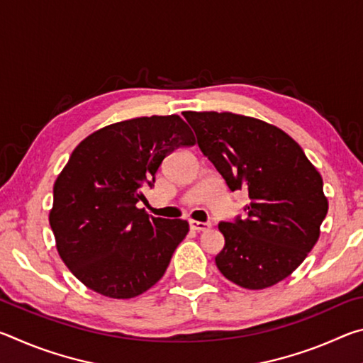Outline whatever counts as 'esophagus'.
<instances>
[{
    "label": "esophagus",
    "instance_id": "1",
    "mask_svg": "<svg viewBox=\"0 0 363 363\" xmlns=\"http://www.w3.org/2000/svg\"><path fill=\"white\" fill-rule=\"evenodd\" d=\"M190 229L196 230V232H201V230H208L211 227L210 223H200V220H190Z\"/></svg>",
    "mask_w": 363,
    "mask_h": 363
}]
</instances>
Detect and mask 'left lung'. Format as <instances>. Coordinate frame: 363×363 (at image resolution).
I'll return each instance as SVG.
<instances>
[{
    "label": "left lung",
    "mask_w": 363,
    "mask_h": 363,
    "mask_svg": "<svg viewBox=\"0 0 363 363\" xmlns=\"http://www.w3.org/2000/svg\"><path fill=\"white\" fill-rule=\"evenodd\" d=\"M184 118L230 192H248L245 216L218 225L225 240L214 257L220 274L248 290L279 284L320 235L328 211L322 176L298 143L269 123L229 112Z\"/></svg>",
    "instance_id": "left-lung-1"
}]
</instances>
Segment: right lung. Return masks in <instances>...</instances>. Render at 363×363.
Segmentation results:
<instances>
[{"instance_id": "right-lung-1", "label": "right lung", "mask_w": 363, "mask_h": 363, "mask_svg": "<svg viewBox=\"0 0 363 363\" xmlns=\"http://www.w3.org/2000/svg\"><path fill=\"white\" fill-rule=\"evenodd\" d=\"M194 144L177 115L143 116L102 128L72 152L54 184L49 224L65 266L89 290L128 299L163 277L189 223L136 205L163 158Z\"/></svg>"}]
</instances>
